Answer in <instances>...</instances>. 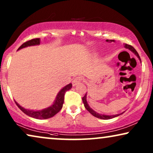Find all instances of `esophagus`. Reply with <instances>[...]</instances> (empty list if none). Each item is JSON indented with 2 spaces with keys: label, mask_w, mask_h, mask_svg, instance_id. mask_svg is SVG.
I'll return each mask as SVG.
<instances>
[{
  "label": "esophagus",
  "mask_w": 153,
  "mask_h": 153,
  "mask_svg": "<svg viewBox=\"0 0 153 153\" xmlns=\"http://www.w3.org/2000/svg\"><path fill=\"white\" fill-rule=\"evenodd\" d=\"M83 81V78L81 76H77L75 78L74 80L72 81V85L73 86H75V85H76L77 84H79V83H81V81Z\"/></svg>",
  "instance_id": "esophagus-1"
}]
</instances>
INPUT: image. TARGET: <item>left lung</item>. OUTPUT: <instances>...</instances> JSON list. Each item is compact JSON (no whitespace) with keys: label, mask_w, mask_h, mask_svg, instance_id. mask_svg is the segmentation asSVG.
Segmentation results:
<instances>
[{"label":"left lung","mask_w":153,"mask_h":153,"mask_svg":"<svg viewBox=\"0 0 153 153\" xmlns=\"http://www.w3.org/2000/svg\"><path fill=\"white\" fill-rule=\"evenodd\" d=\"M106 41L108 42L109 40H108V39H106ZM110 41H111V42H114V40H110ZM125 47L127 48V49H130L131 51H132V52H134V53L136 54V55H137V56H138V58H139V59L141 60V58H140V56H139V53H138V52H137V51H136V49L132 47V46L128 45H125ZM82 100H83V104H84L85 108H86V109H87L88 111H89L90 113H91V114L92 115H93V116L96 117V118H100V119H104V120H108V119H111V118H115V117L118 116L119 115H121V114H123H123H117V115H114V116H106V115L99 114H97V112H95V111H93V110L92 109V108L88 106V104L87 101H86V93H85V95H84V97H83L82 98Z\"/></svg>","instance_id":"obj_1"}]
</instances>
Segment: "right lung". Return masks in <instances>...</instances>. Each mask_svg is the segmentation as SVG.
I'll list each match as a JSON object with an SVG mask.
<instances>
[{"mask_svg": "<svg viewBox=\"0 0 153 153\" xmlns=\"http://www.w3.org/2000/svg\"><path fill=\"white\" fill-rule=\"evenodd\" d=\"M39 38H35L32 39L30 40H28L24 42L22 46H20V47L19 48V49H22V48L28 47V46H33V45H39ZM72 83H70V84L67 85L66 86H65L63 88H62L61 91H60L59 93H58L57 97L56 98L55 102H54L53 104L47 108H45V109H42L41 111H35L32 110H27L25 109L24 108H23L19 104H17V102H15V103L19 108H20L21 110L25 114H26L27 116L32 117V118H37V119H48L51 118L55 116V115L60 111L61 110L62 107V104H63L64 102V96L65 94L68 90L72 88Z\"/></svg>", "mask_w": 153, "mask_h": 153, "instance_id": "obj_1", "label": "right lung"}]
</instances>
